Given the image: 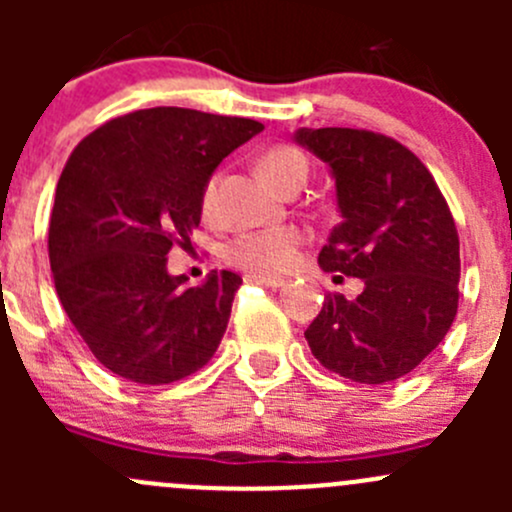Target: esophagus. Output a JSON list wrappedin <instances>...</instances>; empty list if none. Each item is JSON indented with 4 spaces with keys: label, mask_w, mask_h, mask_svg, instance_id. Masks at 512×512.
Masks as SVG:
<instances>
[{
    "label": "esophagus",
    "mask_w": 512,
    "mask_h": 512,
    "mask_svg": "<svg viewBox=\"0 0 512 512\" xmlns=\"http://www.w3.org/2000/svg\"><path fill=\"white\" fill-rule=\"evenodd\" d=\"M247 282H257V285H265V287H285V277H272V275H257V272H250V275L245 277Z\"/></svg>",
    "instance_id": "obj_1"
}]
</instances>
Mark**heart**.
<instances>
[{
  "mask_svg": "<svg viewBox=\"0 0 512 512\" xmlns=\"http://www.w3.org/2000/svg\"><path fill=\"white\" fill-rule=\"evenodd\" d=\"M260 170L275 188H285L292 180H307L309 163L304 153L292 146H277L260 158ZM215 200V178L205 188L203 205L205 210L213 208ZM302 245V232L297 227H265L240 235L227 247V260L257 275H277L285 272L294 262L297 247Z\"/></svg>",
  "mask_w": 512,
  "mask_h": 512,
  "instance_id": "heart-1",
  "label": "heart"
}]
</instances>
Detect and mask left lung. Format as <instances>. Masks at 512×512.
<instances>
[{
	"label": "left lung",
	"instance_id": "8db88e82",
	"mask_svg": "<svg viewBox=\"0 0 512 512\" xmlns=\"http://www.w3.org/2000/svg\"><path fill=\"white\" fill-rule=\"evenodd\" d=\"M294 143L327 163L339 225L317 262L359 277L356 299L327 294L304 332L319 364L359 384L414 371L458 309V232L426 165L394 138L354 128H297Z\"/></svg>",
	"mask_w": 512,
	"mask_h": 512
}]
</instances>
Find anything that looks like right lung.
Wrapping results in <instances>:
<instances>
[{"label":"right lung","instance_id":"1","mask_svg":"<svg viewBox=\"0 0 512 512\" xmlns=\"http://www.w3.org/2000/svg\"><path fill=\"white\" fill-rule=\"evenodd\" d=\"M260 121L158 106L113 118L71 153L49 225L54 287L86 347L133 384H173L220 347L242 277L188 287L168 252L190 245L215 168Z\"/></svg>","mask_w":512,"mask_h":512}]
</instances>
